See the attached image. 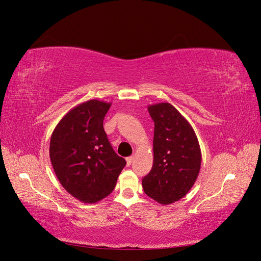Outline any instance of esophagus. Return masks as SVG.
Wrapping results in <instances>:
<instances>
[{
  "label": "esophagus",
  "mask_w": 261,
  "mask_h": 261,
  "mask_svg": "<svg viewBox=\"0 0 261 261\" xmlns=\"http://www.w3.org/2000/svg\"><path fill=\"white\" fill-rule=\"evenodd\" d=\"M133 160H134V156H128V158H126V162H127V165H130V164H132V162H133Z\"/></svg>",
  "instance_id": "obj_1"
}]
</instances>
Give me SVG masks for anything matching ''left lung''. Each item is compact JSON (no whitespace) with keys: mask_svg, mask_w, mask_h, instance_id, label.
I'll return each instance as SVG.
<instances>
[{"mask_svg":"<svg viewBox=\"0 0 261 261\" xmlns=\"http://www.w3.org/2000/svg\"><path fill=\"white\" fill-rule=\"evenodd\" d=\"M154 122L153 165L143 178L144 192L161 204L183 198L198 177L201 151L186 118L168 102L148 107Z\"/></svg>","mask_w":261,"mask_h":261,"instance_id":"obj_1","label":"left lung"}]
</instances>
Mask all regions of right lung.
<instances>
[{
  "mask_svg": "<svg viewBox=\"0 0 261 261\" xmlns=\"http://www.w3.org/2000/svg\"><path fill=\"white\" fill-rule=\"evenodd\" d=\"M111 103L97 99L76 106L55 126L50 159L61 185L76 199L94 203L113 192L126 161L113 150L103 128Z\"/></svg>",
  "mask_w": 261,
  "mask_h": 261,
  "instance_id": "1",
  "label": "right lung"
}]
</instances>
